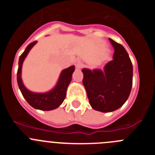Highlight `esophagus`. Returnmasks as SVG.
I'll return each instance as SVG.
<instances>
[{
	"instance_id": "esophagus-1",
	"label": "esophagus",
	"mask_w": 155,
	"mask_h": 155,
	"mask_svg": "<svg viewBox=\"0 0 155 155\" xmlns=\"http://www.w3.org/2000/svg\"><path fill=\"white\" fill-rule=\"evenodd\" d=\"M74 64H75V67H76L78 69H80V68H81L82 64H81V62L79 61V60H76V61H74Z\"/></svg>"
}]
</instances>
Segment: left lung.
<instances>
[{
	"label": "left lung",
	"instance_id": "1",
	"mask_svg": "<svg viewBox=\"0 0 155 155\" xmlns=\"http://www.w3.org/2000/svg\"><path fill=\"white\" fill-rule=\"evenodd\" d=\"M114 47L113 60L101 70L83 69V84L94 110L109 113L118 109L130 94L133 65L125 48L109 39Z\"/></svg>",
	"mask_w": 155,
	"mask_h": 155
}]
</instances>
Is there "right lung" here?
Here are the masks:
<instances>
[{
	"label": "right lung",
	"instance_id": "add662e5",
	"mask_svg": "<svg viewBox=\"0 0 155 155\" xmlns=\"http://www.w3.org/2000/svg\"><path fill=\"white\" fill-rule=\"evenodd\" d=\"M35 43L36 41L31 42L19 57L18 68L17 72L18 84L23 97L25 98L27 102L31 106L40 110H53L59 107L65 99L67 88L69 85L70 82L71 81L72 74L74 71V67L71 66L67 69H64L61 72L57 86L52 91L46 93H34L28 91L24 86L21 78V66L29 50Z\"/></svg>",
	"mask_w": 155,
	"mask_h": 155
}]
</instances>
